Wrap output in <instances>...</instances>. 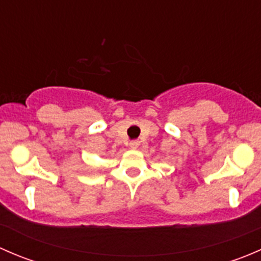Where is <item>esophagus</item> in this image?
Here are the masks:
<instances>
[{
	"label": "esophagus",
	"instance_id": "esophagus-1",
	"mask_svg": "<svg viewBox=\"0 0 261 261\" xmlns=\"http://www.w3.org/2000/svg\"><path fill=\"white\" fill-rule=\"evenodd\" d=\"M139 145H140V141H139V140H134V141H131L130 145H128V146H130L133 150H135V149H138Z\"/></svg>",
	"mask_w": 261,
	"mask_h": 261
}]
</instances>
